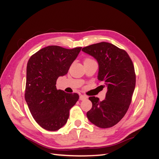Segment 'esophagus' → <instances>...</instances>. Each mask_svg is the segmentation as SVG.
<instances>
[{"label":"esophagus","mask_w":159,"mask_h":159,"mask_svg":"<svg viewBox=\"0 0 159 159\" xmlns=\"http://www.w3.org/2000/svg\"><path fill=\"white\" fill-rule=\"evenodd\" d=\"M87 98V96L85 95H80V100H85Z\"/></svg>","instance_id":"obj_1"}]
</instances>
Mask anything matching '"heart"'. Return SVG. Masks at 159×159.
I'll return each mask as SVG.
<instances>
[{
	"label": "heart",
	"mask_w": 159,
	"mask_h": 159,
	"mask_svg": "<svg viewBox=\"0 0 159 159\" xmlns=\"http://www.w3.org/2000/svg\"><path fill=\"white\" fill-rule=\"evenodd\" d=\"M90 60H93V59L91 58H86L85 59V60H84V61H90Z\"/></svg>",
	"instance_id": "1"
}]
</instances>
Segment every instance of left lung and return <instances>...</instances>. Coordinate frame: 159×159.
I'll use <instances>...</instances> for the list:
<instances>
[{
    "instance_id": "1",
    "label": "left lung",
    "mask_w": 159,
    "mask_h": 159,
    "mask_svg": "<svg viewBox=\"0 0 159 159\" xmlns=\"http://www.w3.org/2000/svg\"><path fill=\"white\" fill-rule=\"evenodd\" d=\"M82 50L98 61V79L107 87L104 100L89 98L92 108L87 113V118L99 128L112 127L124 117L131 103L136 83L133 63L124 50L108 42L84 47Z\"/></svg>"
}]
</instances>
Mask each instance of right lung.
<instances>
[{"mask_svg":"<svg viewBox=\"0 0 159 159\" xmlns=\"http://www.w3.org/2000/svg\"><path fill=\"white\" fill-rule=\"evenodd\" d=\"M81 48L48 46L29 59L25 100L33 117L45 130L55 131L63 127L70 109L79 98L78 93H67L57 89L55 85L57 79L68 72Z\"/></svg>","mask_w":159,"mask_h":159,"instance_id":"1","label":"right lung"}]
</instances>
